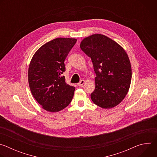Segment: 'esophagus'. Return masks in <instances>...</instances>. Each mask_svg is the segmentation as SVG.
<instances>
[{
	"instance_id": "1",
	"label": "esophagus",
	"mask_w": 157,
	"mask_h": 157,
	"mask_svg": "<svg viewBox=\"0 0 157 157\" xmlns=\"http://www.w3.org/2000/svg\"><path fill=\"white\" fill-rule=\"evenodd\" d=\"M84 82H85L84 80H81L80 82L78 83V86H82L84 84Z\"/></svg>"
}]
</instances>
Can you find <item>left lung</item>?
<instances>
[{
    "label": "left lung",
    "instance_id": "1",
    "mask_svg": "<svg viewBox=\"0 0 157 157\" xmlns=\"http://www.w3.org/2000/svg\"><path fill=\"white\" fill-rule=\"evenodd\" d=\"M80 48L91 58L96 75V87L91 94L93 102L104 109L116 106L130 85L132 69L127 54L117 43L101 34L85 38Z\"/></svg>",
    "mask_w": 157,
    "mask_h": 157
}]
</instances>
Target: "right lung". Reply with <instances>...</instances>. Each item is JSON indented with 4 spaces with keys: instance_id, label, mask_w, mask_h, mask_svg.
Here are the masks:
<instances>
[{
    "instance_id": "add662e5",
    "label": "right lung",
    "mask_w": 157,
    "mask_h": 157,
    "mask_svg": "<svg viewBox=\"0 0 157 157\" xmlns=\"http://www.w3.org/2000/svg\"><path fill=\"white\" fill-rule=\"evenodd\" d=\"M77 40L57 38L41 46L34 54L29 68L30 91L42 107L52 113L60 111L72 101L75 87L67 84L62 74L64 60Z\"/></svg>"
}]
</instances>
